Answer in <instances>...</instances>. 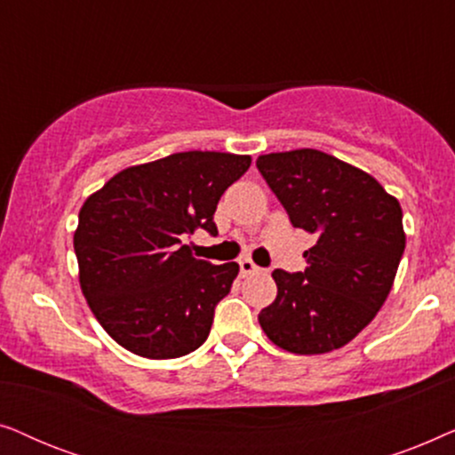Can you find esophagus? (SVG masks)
<instances>
[{"label":"esophagus","instance_id":"1","mask_svg":"<svg viewBox=\"0 0 455 455\" xmlns=\"http://www.w3.org/2000/svg\"><path fill=\"white\" fill-rule=\"evenodd\" d=\"M257 271H260L259 269V267L257 265H254L252 263V260L251 259H242L240 260V273H242V275H252V273H257Z\"/></svg>","mask_w":455,"mask_h":455}]
</instances>
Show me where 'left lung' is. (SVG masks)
I'll return each instance as SVG.
<instances>
[{
  "instance_id": "1",
  "label": "left lung",
  "mask_w": 455,
  "mask_h": 455,
  "mask_svg": "<svg viewBox=\"0 0 455 455\" xmlns=\"http://www.w3.org/2000/svg\"><path fill=\"white\" fill-rule=\"evenodd\" d=\"M257 167L291 226L316 238L307 269L273 271L277 298L259 313L260 327L288 352L338 350L375 319L394 285L406 248L400 203L316 148L260 155Z\"/></svg>"
}]
</instances>
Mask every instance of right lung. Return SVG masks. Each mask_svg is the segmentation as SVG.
Masks as SVG:
<instances>
[{
	"label": "right lung",
	"mask_w": 455,
	"mask_h": 455,
	"mask_svg": "<svg viewBox=\"0 0 455 455\" xmlns=\"http://www.w3.org/2000/svg\"><path fill=\"white\" fill-rule=\"evenodd\" d=\"M251 167L248 155L188 151L128 167L86 198L74 232L80 288L122 347L165 360L209 338L238 263L192 257L186 235H217V203Z\"/></svg>",
	"instance_id": "obj_1"
}]
</instances>
